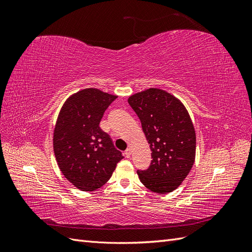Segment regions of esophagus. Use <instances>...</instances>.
<instances>
[{
	"label": "esophagus",
	"instance_id": "34e87169",
	"mask_svg": "<svg viewBox=\"0 0 252 252\" xmlns=\"http://www.w3.org/2000/svg\"><path fill=\"white\" fill-rule=\"evenodd\" d=\"M124 155H125V157L127 158H130V156H131V150L130 149H126L125 150V152H124Z\"/></svg>",
	"mask_w": 252,
	"mask_h": 252
}]
</instances>
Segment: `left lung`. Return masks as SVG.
I'll return each mask as SVG.
<instances>
[{
    "instance_id": "obj_1",
    "label": "left lung",
    "mask_w": 252,
    "mask_h": 252,
    "mask_svg": "<svg viewBox=\"0 0 252 252\" xmlns=\"http://www.w3.org/2000/svg\"><path fill=\"white\" fill-rule=\"evenodd\" d=\"M148 141L152 161L138 170L140 181L157 193H169L185 180L194 163L195 131L186 108L177 97L149 88L128 98Z\"/></svg>"
}]
</instances>
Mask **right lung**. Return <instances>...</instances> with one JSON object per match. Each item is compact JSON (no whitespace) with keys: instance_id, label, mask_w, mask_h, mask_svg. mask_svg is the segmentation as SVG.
I'll list each match as a JSON object with an SVG mask.
<instances>
[{"instance_id":"1","label":"right lung","mask_w":252,"mask_h":252,"mask_svg":"<svg viewBox=\"0 0 252 252\" xmlns=\"http://www.w3.org/2000/svg\"><path fill=\"white\" fill-rule=\"evenodd\" d=\"M117 95L95 88L70 96L59 114L53 151L64 177L82 191L102 187L124 157L100 122Z\"/></svg>"}]
</instances>
